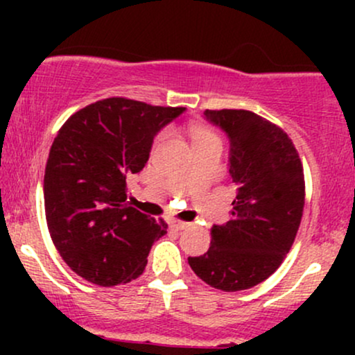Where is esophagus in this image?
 I'll return each mask as SVG.
<instances>
[{
  "instance_id": "esophagus-1",
  "label": "esophagus",
  "mask_w": 355,
  "mask_h": 355,
  "mask_svg": "<svg viewBox=\"0 0 355 355\" xmlns=\"http://www.w3.org/2000/svg\"><path fill=\"white\" fill-rule=\"evenodd\" d=\"M170 227H172L173 230H183V229H187V227H189V223L187 222H182V220H170Z\"/></svg>"
}]
</instances>
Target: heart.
<instances>
[{
	"mask_svg": "<svg viewBox=\"0 0 355 355\" xmlns=\"http://www.w3.org/2000/svg\"><path fill=\"white\" fill-rule=\"evenodd\" d=\"M160 138L162 135L158 137V140H160ZM191 138H193V144H200V141H205V140H218L214 132L203 128V126H195V128L191 130Z\"/></svg>",
	"mask_w": 355,
	"mask_h": 355,
	"instance_id": "heart-1",
	"label": "heart"
}]
</instances>
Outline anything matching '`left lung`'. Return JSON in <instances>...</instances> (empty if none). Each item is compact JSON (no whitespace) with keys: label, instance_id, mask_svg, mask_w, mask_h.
Returning a JSON list of instances; mask_svg holds the SVG:
<instances>
[{"label":"left lung","instance_id":"8db88e82","mask_svg":"<svg viewBox=\"0 0 355 355\" xmlns=\"http://www.w3.org/2000/svg\"><path fill=\"white\" fill-rule=\"evenodd\" d=\"M230 138V175L239 187L232 218L214 225L207 254L189 257L191 270L223 292L254 287L288 254L305 203L304 166L280 126L248 110H205Z\"/></svg>","mask_w":355,"mask_h":355}]
</instances>
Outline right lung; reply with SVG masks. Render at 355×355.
<instances>
[{
  "mask_svg": "<svg viewBox=\"0 0 355 355\" xmlns=\"http://www.w3.org/2000/svg\"><path fill=\"white\" fill-rule=\"evenodd\" d=\"M183 110L112 96L73 113L56 133L44 168L48 230L61 259L88 282H132L166 234L164 218L126 203V177L144 170L153 137Z\"/></svg>",
  "mask_w": 355,
  "mask_h": 355,
  "instance_id": "add662e5",
  "label": "right lung"
}]
</instances>
